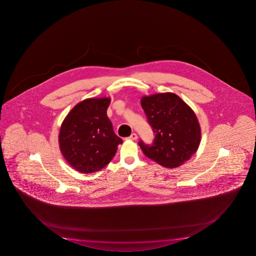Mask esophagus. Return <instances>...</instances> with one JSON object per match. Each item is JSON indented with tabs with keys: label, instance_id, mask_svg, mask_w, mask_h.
<instances>
[{
	"label": "esophagus",
	"instance_id": "esophagus-1",
	"mask_svg": "<svg viewBox=\"0 0 256 256\" xmlns=\"http://www.w3.org/2000/svg\"><path fill=\"white\" fill-rule=\"evenodd\" d=\"M128 139L132 140H135L138 139V136L136 134H132L128 137Z\"/></svg>",
	"mask_w": 256,
	"mask_h": 256
}]
</instances>
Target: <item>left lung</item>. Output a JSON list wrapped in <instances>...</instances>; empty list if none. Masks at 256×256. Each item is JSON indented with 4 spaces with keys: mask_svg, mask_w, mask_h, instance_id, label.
I'll return each instance as SVG.
<instances>
[{
    "mask_svg": "<svg viewBox=\"0 0 256 256\" xmlns=\"http://www.w3.org/2000/svg\"><path fill=\"white\" fill-rule=\"evenodd\" d=\"M142 106L155 134L152 145H139L145 156L168 168L189 160L200 142L199 122L191 108L174 93L145 96Z\"/></svg>",
    "mask_w": 256,
    "mask_h": 256,
    "instance_id": "8db88e82",
    "label": "left lung"
}]
</instances>
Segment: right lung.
<instances>
[{
	"label": "right lung",
	"mask_w": 256,
	"mask_h": 256,
	"mask_svg": "<svg viewBox=\"0 0 256 256\" xmlns=\"http://www.w3.org/2000/svg\"><path fill=\"white\" fill-rule=\"evenodd\" d=\"M109 98L76 104L62 122L59 145L66 161L78 172L95 173L112 160L122 143L106 116Z\"/></svg>",
	"instance_id": "obj_1"
}]
</instances>
